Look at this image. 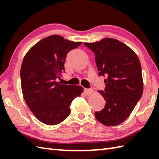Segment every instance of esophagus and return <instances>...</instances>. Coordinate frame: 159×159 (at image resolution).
Masks as SVG:
<instances>
[{"mask_svg":"<svg viewBox=\"0 0 159 159\" xmlns=\"http://www.w3.org/2000/svg\"><path fill=\"white\" fill-rule=\"evenodd\" d=\"M85 89H88V90H90V86H85Z\"/></svg>","mask_w":159,"mask_h":159,"instance_id":"34e87169","label":"esophagus"}]
</instances>
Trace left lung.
I'll return each mask as SVG.
<instances>
[{
    "label": "left lung",
    "instance_id": "8db88e82",
    "mask_svg": "<svg viewBox=\"0 0 159 159\" xmlns=\"http://www.w3.org/2000/svg\"><path fill=\"white\" fill-rule=\"evenodd\" d=\"M79 46L53 35L37 43L24 58L20 71L24 99L45 124L57 125L65 120L71 102L83 92L80 86L72 85L61 76L67 53Z\"/></svg>",
    "mask_w": 159,
    "mask_h": 159
}]
</instances>
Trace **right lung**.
<instances>
[{
    "label": "right lung",
    "mask_w": 159,
    "mask_h": 159,
    "mask_svg": "<svg viewBox=\"0 0 159 159\" xmlns=\"http://www.w3.org/2000/svg\"><path fill=\"white\" fill-rule=\"evenodd\" d=\"M95 52L99 76L104 77L105 88L100 90L106 102L95 118L107 126L117 125L127 118L143 92L139 60L130 48L113 39L86 45Z\"/></svg>",
    "instance_id": "1"
}]
</instances>
